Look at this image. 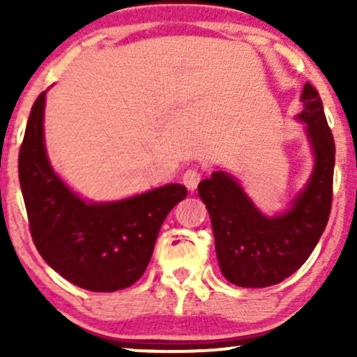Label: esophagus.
Instances as JSON below:
<instances>
[{
    "mask_svg": "<svg viewBox=\"0 0 357 357\" xmlns=\"http://www.w3.org/2000/svg\"><path fill=\"white\" fill-rule=\"evenodd\" d=\"M199 179H202V171L195 169V167H191V169L184 171L183 183H184V186H186L190 191H195L196 190V186H198Z\"/></svg>",
    "mask_w": 357,
    "mask_h": 357,
    "instance_id": "34e87169",
    "label": "esophagus"
}]
</instances>
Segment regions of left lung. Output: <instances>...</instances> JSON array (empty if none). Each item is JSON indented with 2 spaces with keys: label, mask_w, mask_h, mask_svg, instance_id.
<instances>
[{
  "label": "left lung",
  "mask_w": 357,
  "mask_h": 357,
  "mask_svg": "<svg viewBox=\"0 0 357 357\" xmlns=\"http://www.w3.org/2000/svg\"><path fill=\"white\" fill-rule=\"evenodd\" d=\"M307 137L315 155L314 173L292 208L278 216L261 215L241 186L225 171L198 184L210 213L215 248L225 278L247 289L280 284L304 265L326 230L333 206L335 144L321 96L307 82L302 90Z\"/></svg>",
  "instance_id": "left-lung-1"
}]
</instances>
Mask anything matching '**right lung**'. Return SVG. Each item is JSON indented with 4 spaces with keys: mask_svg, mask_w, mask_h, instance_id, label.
<instances>
[{
    "mask_svg": "<svg viewBox=\"0 0 357 357\" xmlns=\"http://www.w3.org/2000/svg\"><path fill=\"white\" fill-rule=\"evenodd\" d=\"M45 93L31 107L18 158L35 247L56 273L82 289L116 292L130 287L146 272L162 221L188 190L166 184L122 202H84L55 174L47 158Z\"/></svg>",
    "mask_w": 357,
    "mask_h": 357,
    "instance_id": "right-lung-1",
    "label": "right lung"
}]
</instances>
